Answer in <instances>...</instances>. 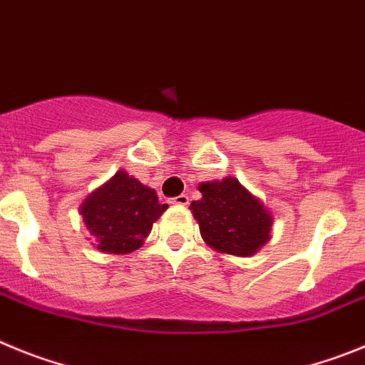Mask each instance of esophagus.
I'll return each mask as SVG.
<instances>
[{"mask_svg":"<svg viewBox=\"0 0 365 365\" xmlns=\"http://www.w3.org/2000/svg\"><path fill=\"white\" fill-rule=\"evenodd\" d=\"M170 203H175V205H187V203H189V196L187 195L175 196V198L170 200Z\"/></svg>","mask_w":365,"mask_h":365,"instance_id":"34e87169","label":"esophagus"}]
</instances>
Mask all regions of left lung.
Segmentation results:
<instances>
[{
  "instance_id": "obj_1",
  "label": "left lung",
  "mask_w": 365,
  "mask_h": 365,
  "mask_svg": "<svg viewBox=\"0 0 365 365\" xmlns=\"http://www.w3.org/2000/svg\"><path fill=\"white\" fill-rule=\"evenodd\" d=\"M202 198L190 203L200 235L209 247L235 256H252L271 238L272 215L260 198L232 176L200 183Z\"/></svg>"
}]
</instances>
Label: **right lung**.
Instances as JSON below:
<instances>
[{"label":"right lung","mask_w":365,"mask_h":365,"mask_svg":"<svg viewBox=\"0 0 365 365\" xmlns=\"http://www.w3.org/2000/svg\"><path fill=\"white\" fill-rule=\"evenodd\" d=\"M165 209L156 190L121 169L83 200L80 215L98 251L129 255L142 247Z\"/></svg>","instance_id":"add662e5"}]
</instances>
